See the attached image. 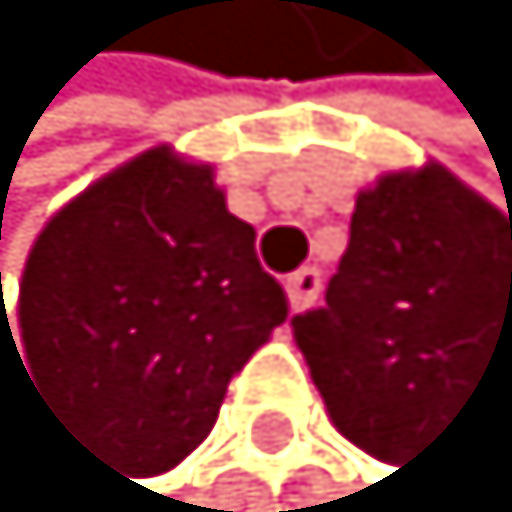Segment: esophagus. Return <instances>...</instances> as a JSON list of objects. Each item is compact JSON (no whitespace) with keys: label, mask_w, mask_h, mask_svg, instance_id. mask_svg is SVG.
Wrapping results in <instances>:
<instances>
[{"label":"esophagus","mask_w":512,"mask_h":512,"mask_svg":"<svg viewBox=\"0 0 512 512\" xmlns=\"http://www.w3.org/2000/svg\"><path fill=\"white\" fill-rule=\"evenodd\" d=\"M286 299H290V308L295 312H308L312 303L320 299V269H295L286 277Z\"/></svg>","instance_id":"esophagus-1"}]
</instances>
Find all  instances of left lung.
Returning a JSON list of instances; mask_svg holds the SVG:
<instances>
[{
  "instance_id": "1",
  "label": "left lung",
  "mask_w": 512,
  "mask_h": 512,
  "mask_svg": "<svg viewBox=\"0 0 512 512\" xmlns=\"http://www.w3.org/2000/svg\"><path fill=\"white\" fill-rule=\"evenodd\" d=\"M290 329L333 428L398 462L475 381L512 376V213L441 162L381 174L355 196L325 308Z\"/></svg>"
}]
</instances>
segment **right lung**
Masks as SVG:
<instances>
[{"label":"right lung","mask_w":512,"mask_h":512,"mask_svg":"<svg viewBox=\"0 0 512 512\" xmlns=\"http://www.w3.org/2000/svg\"><path fill=\"white\" fill-rule=\"evenodd\" d=\"M20 363L76 436L162 475L213 432L226 385L286 320L256 230L170 144L67 200L20 277Z\"/></svg>","instance_id":"add662e5"}]
</instances>
